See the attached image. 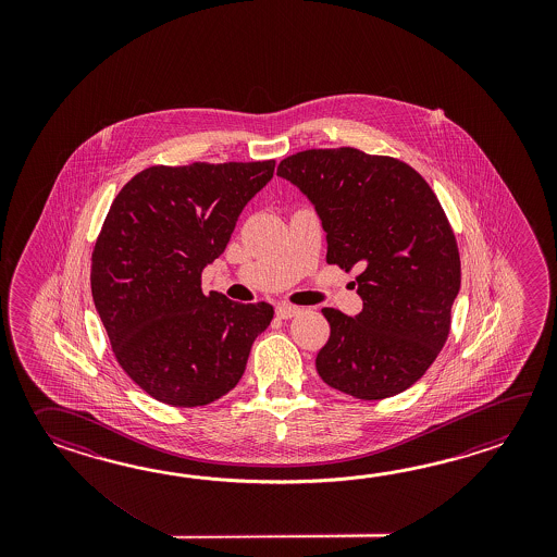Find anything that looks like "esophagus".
I'll use <instances>...</instances> for the list:
<instances>
[{"label": "esophagus", "instance_id": "1", "mask_svg": "<svg viewBox=\"0 0 557 557\" xmlns=\"http://www.w3.org/2000/svg\"><path fill=\"white\" fill-rule=\"evenodd\" d=\"M298 312H300V307H295V305H278V307H276V317H278V319H293Z\"/></svg>", "mask_w": 557, "mask_h": 557}]
</instances>
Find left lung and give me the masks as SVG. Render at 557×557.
<instances>
[{
  "mask_svg": "<svg viewBox=\"0 0 557 557\" xmlns=\"http://www.w3.org/2000/svg\"><path fill=\"white\" fill-rule=\"evenodd\" d=\"M276 175L307 195L326 231V262L356 274L362 312L322 308L331 336L317 370L334 391L382 400L422 379L448 341L460 290L450 221L424 177L388 154L308 149Z\"/></svg>",
  "mask_w": 557,
  "mask_h": 557,
  "instance_id": "8db88e82",
  "label": "left lung"
}]
</instances>
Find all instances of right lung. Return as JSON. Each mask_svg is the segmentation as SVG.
I'll return each mask as SVG.
<instances>
[{
    "label": "right lung",
    "mask_w": 557,
    "mask_h": 557,
    "mask_svg": "<svg viewBox=\"0 0 557 557\" xmlns=\"http://www.w3.org/2000/svg\"><path fill=\"white\" fill-rule=\"evenodd\" d=\"M273 173L274 159L153 165L111 202L91 255V295L119 367L154 400H219L271 324L269 302L205 295L201 273Z\"/></svg>",
    "instance_id": "right-lung-1"
}]
</instances>
